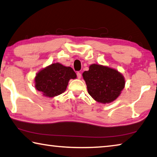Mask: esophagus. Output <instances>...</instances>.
Returning a JSON list of instances; mask_svg holds the SVG:
<instances>
[{"mask_svg":"<svg viewBox=\"0 0 157 157\" xmlns=\"http://www.w3.org/2000/svg\"><path fill=\"white\" fill-rule=\"evenodd\" d=\"M77 77H78V79H80V78H81V77H82V74H81V73H79V72H78V73H77Z\"/></svg>","mask_w":157,"mask_h":157,"instance_id":"34e87169","label":"esophagus"}]
</instances>
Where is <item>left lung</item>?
Here are the masks:
<instances>
[{"instance_id":"1","label":"left lung","mask_w":157,"mask_h":157,"mask_svg":"<svg viewBox=\"0 0 157 157\" xmlns=\"http://www.w3.org/2000/svg\"><path fill=\"white\" fill-rule=\"evenodd\" d=\"M82 76L86 82L89 94L101 103L113 102L119 96L124 86L123 76L107 66L92 64Z\"/></svg>"}]
</instances>
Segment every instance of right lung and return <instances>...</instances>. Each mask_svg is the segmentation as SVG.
Here are the masks:
<instances>
[{"mask_svg": "<svg viewBox=\"0 0 157 157\" xmlns=\"http://www.w3.org/2000/svg\"><path fill=\"white\" fill-rule=\"evenodd\" d=\"M76 78L72 68L59 63L41 70L35 78V87L47 97H55L64 92L70 79Z\"/></svg>", "mask_w": 157, "mask_h": 157, "instance_id": "obj_1", "label": "right lung"}]
</instances>
